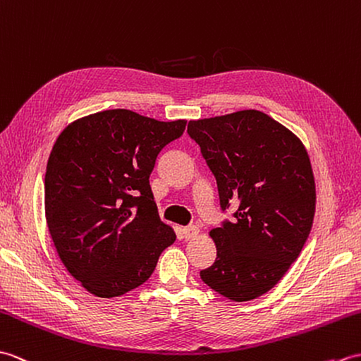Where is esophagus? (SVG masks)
Returning a JSON list of instances; mask_svg holds the SVG:
<instances>
[{"label": "esophagus", "mask_w": 361, "mask_h": 361, "mask_svg": "<svg viewBox=\"0 0 361 361\" xmlns=\"http://www.w3.org/2000/svg\"><path fill=\"white\" fill-rule=\"evenodd\" d=\"M197 235H199V228L195 227V226L182 228V236L185 238V239H193V238H196Z\"/></svg>", "instance_id": "esophagus-1"}]
</instances>
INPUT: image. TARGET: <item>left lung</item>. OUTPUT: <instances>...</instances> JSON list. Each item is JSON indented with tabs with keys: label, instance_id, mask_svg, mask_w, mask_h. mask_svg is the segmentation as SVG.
<instances>
[{
	"label": "left lung",
	"instance_id": "left-lung-1",
	"mask_svg": "<svg viewBox=\"0 0 361 361\" xmlns=\"http://www.w3.org/2000/svg\"><path fill=\"white\" fill-rule=\"evenodd\" d=\"M188 134L235 219L210 230L216 261L202 281L231 301H250L278 284L298 258L315 214V179L304 143L256 109L190 120Z\"/></svg>",
	"mask_w": 361,
	"mask_h": 361
}]
</instances>
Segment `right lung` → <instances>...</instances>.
<instances>
[{
    "label": "right lung",
    "mask_w": 361,
    "mask_h": 361,
    "mask_svg": "<svg viewBox=\"0 0 361 361\" xmlns=\"http://www.w3.org/2000/svg\"><path fill=\"white\" fill-rule=\"evenodd\" d=\"M185 125L106 109L71 122L55 140L44 176L47 228L90 293L114 298L142 286L176 241L160 221L149 174Z\"/></svg>",
    "instance_id": "add662e5"
}]
</instances>
